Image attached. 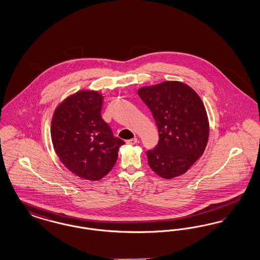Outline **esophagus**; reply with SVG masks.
I'll list each match as a JSON object with an SVG mask.
<instances>
[{
  "mask_svg": "<svg viewBox=\"0 0 260 260\" xmlns=\"http://www.w3.org/2000/svg\"><path fill=\"white\" fill-rule=\"evenodd\" d=\"M137 142H138V140H137L136 137L132 138V139H129V140H126V143H127V144H132V145H135Z\"/></svg>",
  "mask_w": 260,
  "mask_h": 260,
  "instance_id": "esophagus-1",
  "label": "esophagus"
}]
</instances>
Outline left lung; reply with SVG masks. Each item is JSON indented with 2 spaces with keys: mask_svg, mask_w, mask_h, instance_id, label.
I'll use <instances>...</instances> for the list:
<instances>
[{
  "mask_svg": "<svg viewBox=\"0 0 260 260\" xmlns=\"http://www.w3.org/2000/svg\"><path fill=\"white\" fill-rule=\"evenodd\" d=\"M152 112L159 141L146 152L150 168L162 178L185 173L203 155L209 139V119L194 89L180 82H164L137 90Z\"/></svg>",
  "mask_w": 260,
  "mask_h": 260,
  "instance_id": "8db88e82",
  "label": "left lung"
}]
</instances>
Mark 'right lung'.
<instances>
[{
  "mask_svg": "<svg viewBox=\"0 0 260 260\" xmlns=\"http://www.w3.org/2000/svg\"><path fill=\"white\" fill-rule=\"evenodd\" d=\"M102 104L98 91L80 90L58 105L51 121V141L58 158L87 180H99L109 173L124 144L102 119Z\"/></svg>",
  "mask_w": 260,
  "mask_h": 260,
  "instance_id": "right-lung-1",
  "label": "right lung"
}]
</instances>
